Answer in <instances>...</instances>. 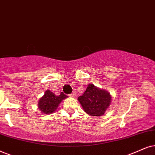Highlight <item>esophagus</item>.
<instances>
[{
  "instance_id": "obj_1",
  "label": "esophagus",
  "mask_w": 155,
  "mask_h": 155,
  "mask_svg": "<svg viewBox=\"0 0 155 155\" xmlns=\"http://www.w3.org/2000/svg\"><path fill=\"white\" fill-rule=\"evenodd\" d=\"M69 96L71 97H76V92H73V93L71 94Z\"/></svg>"
}]
</instances>
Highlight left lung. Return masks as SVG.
<instances>
[{"mask_svg": "<svg viewBox=\"0 0 155 155\" xmlns=\"http://www.w3.org/2000/svg\"><path fill=\"white\" fill-rule=\"evenodd\" d=\"M78 100L88 114L101 117L111 104V97L106 90L89 84L84 94L78 97Z\"/></svg>", "mask_w": 155, "mask_h": 155, "instance_id": "1", "label": "left lung"}]
</instances>
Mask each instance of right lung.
Wrapping results in <instances>:
<instances>
[{"label": "right lung", "instance_id": "right-lung-1", "mask_svg": "<svg viewBox=\"0 0 155 155\" xmlns=\"http://www.w3.org/2000/svg\"><path fill=\"white\" fill-rule=\"evenodd\" d=\"M66 98H67V96L64 94L63 92H61L60 95L56 96L50 90H46L44 95L38 101L39 110L45 114L54 113L57 109L62 100Z\"/></svg>", "mask_w": 155, "mask_h": 155}]
</instances>
